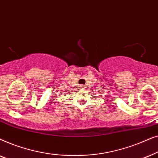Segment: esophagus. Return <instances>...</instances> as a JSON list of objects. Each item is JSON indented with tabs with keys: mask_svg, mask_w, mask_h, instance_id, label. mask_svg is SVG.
<instances>
[{
	"mask_svg": "<svg viewBox=\"0 0 158 158\" xmlns=\"http://www.w3.org/2000/svg\"><path fill=\"white\" fill-rule=\"evenodd\" d=\"M80 88H81V89H83V88H84V85H80Z\"/></svg>",
	"mask_w": 158,
	"mask_h": 158,
	"instance_id": "34e87169",
	"label": "esophagus"
}]
</instances>
